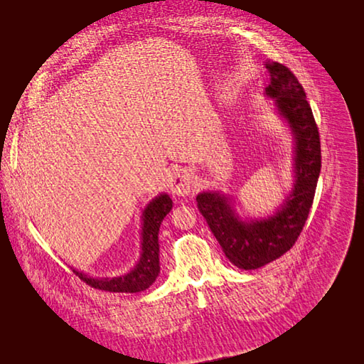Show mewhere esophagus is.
Wrapping results in <instances>:
<instances>
[{
    "instance_id": "esophagus-1",
    "label": "esophagus",
    "mask_w": 364,
    "mask_h": 364,
    "mask_svg": "<svg viewBox=\"0 0 364 364\" xmlns=\"http://www.w3.org/2000/svg\"><path fill=\"white\" fill-rule=\"evenodd\" d=\"M193 187V178L190 172L183 169L171 181V192L177 196H187Z\"/></svg>"
}]
</instances>
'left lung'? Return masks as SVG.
<instances>
[{"mask_svg": "<svg viewBox=\"0 0 364 364\" xmlns=\"http://www.w3.org/2000/svg\"><path fill=\"white\" fill-rule=\"evenodd\" d=\"M265 69L270 73L265 94L274 100L295 140V183L291 195L274 215L252 221H243L225 195L203 192L196 198L199 211L225 257L242 270L259 269L295 245L309 218L321 168L318 128L302 85L282 63L265 62Z\"/></svg>", "mask_w": 364, "mask_h": 364, "instance_id": "8db88e82", "label": "left lung"}]
</instances>
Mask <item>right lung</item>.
Returning <instances> with one entry per match:
<instances>
[{
	"label": "right lung",
	"mask_w": 364,
	"mask_h": 364,
	"mask_svg": "<svg viewBox=\"0 0 364 364\" xmlns=\"http://www.w3.org/2000/svg\"><path fill=\"white\" fill-rule=\"evenodd\" d=\"M171 209L172 200L166 193L159 195L146 206L141 227V257L137 265L128 274L112 279H94L76 270H73V273L90 284L91 288L107 292L134 294L147 289L156 280L161 272L158 235L161 223Z\"/></svg>",
	"instance_id": "obj_1"
}]
</instances>
